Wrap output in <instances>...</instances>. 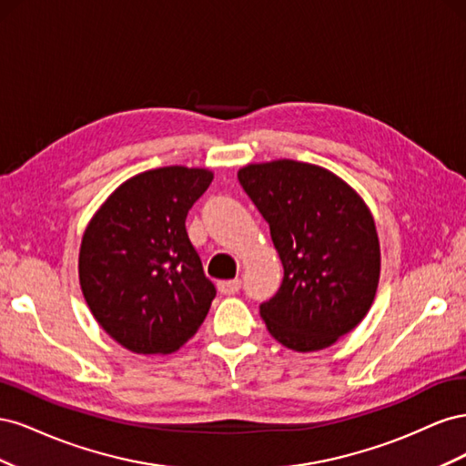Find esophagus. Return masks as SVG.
Returning <instances> with one entry per match:
<instances>
[{
    "label": "esophagus",
    "mask_w": 466,
    "mask_h": 466,
    "mask_svg": "<svg viewBox=\"0 0 466 466\" xmlns=\"http://www.w3.org/2000/svg\"><path fill=\"white\" fill-rule=\"evenodd\" d=\"M218 289H219L223 295H235L238 289H241V279L235 278V279H225V281H219V284H218Z\"/></svg>",
    "instance_id": "34e87169"
}]
</instances>
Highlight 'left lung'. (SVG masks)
I'll use <instances>...</instances> for the list:
<instances>
[{
	"label": "left lung",
	"mask_w": 466,
	"mask_h": 466,
	"mask_svg": "<svg viewBox=\"0 0 466 466\" xmlns=\"http://www.w3.org/2000/svg\"><path fill=\"white\" fill-rule=\"evenodd\" d=\"M238 182L270 225L284 279L260 305L266 329L295 351L332 346L375 299L380 250L358 192L327 168L279 159L247 165Z\"/></svg>",
	"instance_id": "obj_1"
}]
</instances>
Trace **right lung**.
Returning <instances> with one entry per match:
<instances>
[{
	"instance_id": "add662e5",
	"label": "right lung",
	"mask_w": 466,
	"mask_h": 466,
	"mask_svg": "<svg viewBox=\"0 0 466 466\" xmlns=\"http://www.w3.org/2000/svg\"><path fill=\"white\" fill-rule=\"evenodd\" d=\"M208 168L161 167L126 180L83 233L79 284L103 330L136 354H171L216 298L187 233Z\"/></svg>"
}]
</instances>
